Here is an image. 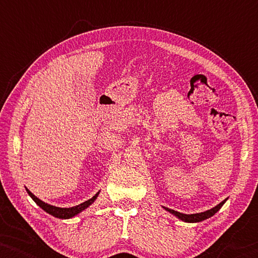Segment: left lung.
Segmentation results:
<instances>
[{
  "label": "left lung",
  "mask_w": 258,
  "mask_h": 258,
  "mask_svg": "<svg viewBox=\"0 0 258 258\" xmlns=\"http://www.w3.org/2000/svg\"><path fill=\"white\" fill-rule=\"evenodd\" d=\"M225 202H227V199L222 201L221 203H218L216 207L211 208V209L207 211H203V213H197V214H182V213H178V211L169 209V208H165V207H162V208L183 222H186V223H197V222H202L204 220H207V218H210L211 216H214V215L221 209L222 206H223Z\"/></svg>",
  "instance_id": "obj_1"
}]
</instances>
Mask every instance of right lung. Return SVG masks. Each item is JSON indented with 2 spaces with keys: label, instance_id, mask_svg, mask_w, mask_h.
<instances>
[{
  "label": "right lung",
  "instance_id": "1",
  "mask_svg": "<svg viewBox=\"0 0 258 258\" xmlns=\"http://www.w3.org/2000/svg\"><path fill=\"white\" fill-rule=\"evenodd\" d=\"M26 190H27V192L29 194V196L31 197V199L34 200V202L36 203L37 206L41 208V209H43L45 213L51 215V216H54L56 218H61V220H68V218L75 217L76 215L81 214L83 210H86L87 208H89L91 204H93L95 201H96L98 195H100V191H98L96 195L91 197L90 200H88V201H86V202L79 204V206H75V207H72V208H59V207H55V206H51V204H48V203L43 202V201L35 196L34 194L31 192L28 188H26Z\"/></svg>",
  "mask_w": 258,
  "mask_h": 258
}]
</instances>
